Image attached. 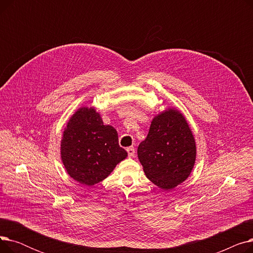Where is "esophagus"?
<instances>
[{"mask_svg":"<svg viewBox=\"0 0 253 253\" xmlns=\"http://www.w3.org/2000/svg\"><path fill=\"white\" fill-rule=\"evenodd\" d=\"M127 153H128V157H133L134 154H135V149L134 147H129L127 148Z\"/></svg>","mask_w":253,"mask_h":253,"instance_id":"34e87169","label":"esophagus"}]
</instances>
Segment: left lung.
I'll use <instances>...</instances> for the list:
<instances>
[{
    "instance_id": "1",
    "label": "left lung",
    "mask_w": 253,
    "mask_h": 253,
    "mask_svg": "<svg viewBox=\"0 0 253 253\" xmlns=\"http://www.w3.org/2000/svg\"><path fill=\"white\" fill-rule=\"evenodd\" d=\"M137 155L145 175L161 189L171 190L187 179L196 160V144L183 116L170 109L154 118Z\"/></svg>"
}]
</instances>
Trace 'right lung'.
I'll return each mask as SVG.
<instances>
[{"mask_svg": "<svg viewBox=\"0 0 253 253\" xmlns=\"http://www.w3.org/2000/svg\"><path fill=\"white\" fill-rule=\"evenodd\" d=\"M126 157L116 129L103 125L94 109L82 108L71 118L61 140V159L75 180L95 184L108 177Z\"/></svg>", "mask_w": 253, "mask_h": 253, "instance_id": "right-lung-1", "label": "right lung"}]
</instances>
